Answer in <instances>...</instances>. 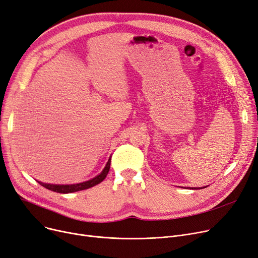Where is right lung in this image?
Wrapping results in <instances>:
<instances>
[{
    "instance_id": "add662e5",
    "label": "right lung",
    "mask_w": 258,
    "mask_h": 258,
    "mask_svg": "<svg viewBox=\"0 0 258 258\" xmlns=\"http://www.w3.org/2000/svg\"><path fill=\"white\" fill-rule=\"evenodd\" d=\"M110 163H111V159L109 158V161H108L106 167L104 168V170L102 171V173L99 174L97 176H95L94 178L85 181V182L75 183V185H51V183H44V182H41V181H38V182L40 183L41 186L45 187L46 189L57 192V193H71V192L85 190V189H88V188H91V187L97 185V183L102 182L106 178V176L109 172V169H110Z\"/></svg>"
}]
</instances>
